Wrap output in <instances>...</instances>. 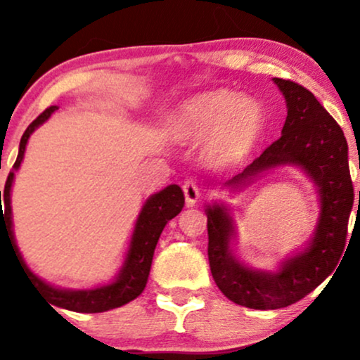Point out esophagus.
Masks as SVG:
<instances>
[{
  "instance_id": "1",
  "label": "esophagus",
  "mask_w": 360,
  "mask_h": 360,
  "mask_svg": "<svg viewBox=\"0 0 360 360\" xmlns=\"http://www.w3.org/2000/svg\"><path fill=\"white\" fill-rule=\"evenodd\" d=\"M183 191H184V198H186V205L193 206L200 198V188H198L196 181L194 179H186L183 184Z\"/></svg>"
}]
</instances>
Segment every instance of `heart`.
<instances>
[{"label": "heart", "instance_id": "b5f03b06", "mask_svg": "<svg viewBox=\"0 0 360 360\" xmlns=\"http://www.w3.org/2000/svg\"><path fill=\"white\" fill-rule=\"evenodd\" d=\"M188 135L212 134L206 154L217 164H232L255 146L264 128V110L255 100L233 91H213L188 101L177 113Z\"/></svg>", "mask_w": 360, "mask_h": 360}]
</instances>
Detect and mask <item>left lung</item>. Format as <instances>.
Instances as JSON below:
<instances>
[{
  "instance_id": "left-lung-1",
  "label": "left lung",
  "mask_w": 360,
  "mask_h": 360,
  "mask_svg": "<svg viewBox=\"0 0 360 360\" xmlns=\"http://www.w3.org/2000/svg\"><path fill=\"white\" fill-rule=\"evenodd\" d=\"M272 81L288 108L281 137L225 186L242 188L274 167L298 166L318 188L320 218L308 245L284 260L276 272H267L247 267L233 255L230 210L217 203L206 206L208 260L214 283L230 301L252 309L286 308L332 274L344 254L354 205L349 147L342 128L311 91L289 79Z\"/></svg>"
}]
</instances>
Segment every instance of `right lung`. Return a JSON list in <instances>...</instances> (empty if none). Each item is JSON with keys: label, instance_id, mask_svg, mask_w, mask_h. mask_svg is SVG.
Returning <instances> with one entry per match:
<instances>
[{"label": "right lung", "instance_id": "add662e5", "mask_svg": "<svg viewBox=\"0 0 360 360\" xmlns=\"http://www.w3.org/2000/svg\"><path fill=\"white\" fill-rule=\"evenodd\" d=\"M57 106H51L40 113L30 125L25 130L22 140H20L18 157H16L13 164V171L8 174L5 191H0V243L1 237H6L10 242L11 250L15 252V257L27 278L34 284L37 291H40L47 298L53 307H59L64 309H71L77 313H101L108 311V309L123 307V304L130 303L140 296V292L146 288L148 272H150L152 257H154V250L157 242H159L160 233H162L164 226L167 225L169 220L181 213L184 206V194L183 189L177 184H171L164 188L162 191L152 194L150 198L143 203L140 210L137 221H135L134 233H131L130 245H128L125 260L117 278L111 281L110 284L105 286L93 288V289H60L53 288L47 284L39 276L28 269L25 260L20 254L18 247H16L15 235H13V220H11V205H10V193L11 186H13L15 172L18 171L20 164H22L25 148H27L28 139L34 131L51 118V115ZM4 201L5 209L2 208L1 201Z\"/></svg>", "mask_w": 360, "mask_h": 360}]
</instances>
